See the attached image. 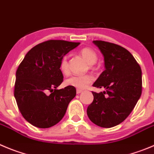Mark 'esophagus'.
I'll use <instances>...</instances> for the list:
<instances>
[{
  "instance_id": "1",
  "label": "esophagus",
  "mask_w": 154,
  "mask_h": 154,
  "mask_svg": "<svg viewBox=\"0 0 154 154\" xmlns=\"http://www.w3.org/2000/svg\"><path fill=\"white\" fill-rule=\"evenodd\" d=\"M82 92H83V91L82 90H81V89H77V91H76V93L78 94H81Z\"/></svg>"
}]
</instances>
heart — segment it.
<instances>
[{
  "label": "heart",
  "mask_w": 154,
  "mask_h": 154,
  "mask_svg": "<svg viewBox=\"0 0 154 154\" xmlns=\"http://www.w3.org/2000/svg\"><path fill=\"white\" fill-rule=\"evenodd\" d=\"M80 54L82 56L88 61L91 66L94 64L97 61V55L96 52L91 48H84L80 51ZM60 69L63 74H68L69 71V63L66 57H63L60 60ZM93 81V77L90 75H72L65 80V85L67 86L76 88L78 89H84L91 83Z\"/></svg>",
  "instance_id": "heart-1"
}]
</instances>
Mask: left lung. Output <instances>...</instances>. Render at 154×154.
Here are the masks:
<instances>
[{
	"label": "left lung",
	"instance_id": "obj_1",
	"mask_svg": "<svg viewBox=\"0 0 154 154\" xmlns=\"http://www.w3.org/2000/svg\"><path fill=\"white\" fill-rule=\"evenodd\" d=\"M103 54L105 70L94 83V87L106 91H92L94 100L87 109L93 123L111 128L129 116L142 91L141 69L132 54L125 48L103 41H94Z\"/></svg>",
	"mask_w": 154,
	"mask_h": 154
}]
</instances>
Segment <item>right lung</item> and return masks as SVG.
I'll use <instances>...</instances> for the list:
<instances>
[{"label": "right lung", "instance_id": "obj_1", "mask_svg": "<svg viewBox=\"0 0 154 154\" xmlns=\"http://www.w3.org/2000/svg\"><path fill=\"white\" fill-rule=\"evenodd\" d=\"M79 45L47 41L32 48L20 63L16 72L14 97L21 114L32 125L47 128L57 124L75 97V88H57L63 81L60 60Z\"/></svg>", "mask_w": 154, "mask_h": 154}]
</instances>
